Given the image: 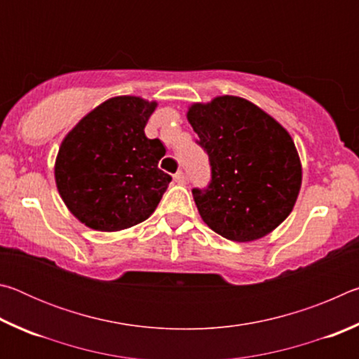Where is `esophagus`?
Returning <instances> with one entry per match:
<instances>
[{
	"instance_id": "obj_1",
	"label": "esophagus",
	"mask_w": 359,
	"mask_h": 359,
	"mask_svg": "<svg viewBox=\"0 0 359 359\" xmlns=\"http://www.w3.org/2000/svg\"><path fill=\"white\" fill-rule=\"evenodd\" d=\"M174 180L177 182V184H185V175H184V172H182V171L175 172V174H174Z\"/></svg>"
}]
</instances>
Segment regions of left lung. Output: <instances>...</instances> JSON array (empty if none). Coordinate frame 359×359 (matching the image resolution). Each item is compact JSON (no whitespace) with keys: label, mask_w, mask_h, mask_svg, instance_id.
<instances>
[{"label":"left lung","mask_w":359,"mask_h":359,"mask_svg":"<svg viewBox=\"0 0 359 359\" xmlns=\"http://www.w3.org/2000/svg\"><path fill=\"white\" fill-rule=\"evenodd\" d=\"M187 118L210 161V184L193 188L204 223L236 242L274 231L293 210L302 182L290 133L253 102L229 95L194 102Z\"/></svg>","instance_id":"8db88e82"}]
</instances>
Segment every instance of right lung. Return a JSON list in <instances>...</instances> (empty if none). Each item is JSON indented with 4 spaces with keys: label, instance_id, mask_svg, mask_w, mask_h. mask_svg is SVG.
Returning a JSON list of instances; mask_svg holds the SVG:
<instances>
[{
    "label": "right lung",
    "instance_id": "obj_1",
    "mask_svg": "<svg viewBox=\"0 0 359 359\" xmlns=\"http://www.w3.org/2000/svg\"><path fill=\"white\" fill-rule=\"evenodd\" d=\"M155 109V101L115 96L63 139L57 188L71 214L88 228L111 233L147 220L172 180L158 168L165 145L144 133Z\"/></svg>",
    "mask_w": 359,
    "mask_h": 359
}]
</instances>
